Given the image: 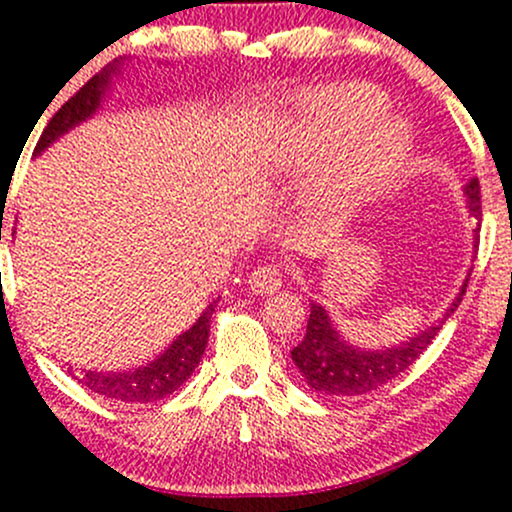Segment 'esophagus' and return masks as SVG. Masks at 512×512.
<instances>
[{"label": "esophagus", "instance_id": "esophagus-1", "mask_svg": "<svg viewBox=\"0 0 512 512\" xmlns=\"http://www.w3.org/2000/svg\"><path fill=\"white\" fill-rule=\"evenodd\" d=\"M247 287L255 294H274L282 287V272L274 265H260L247 277Z\"/></svg>", "mask_w": 512, "mask_h": 512}]
</instances>
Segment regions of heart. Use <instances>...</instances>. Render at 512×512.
Wrapping results in <instances>:
<instances>
[{
	"mask_svg": "<svg viewBox=\"0 0 512 512\" xmlns=\"http://www.w3.org/2000/svg\"><path fill=\"white\" fill-rule=\"evenodd\" d=\"M387 100L365 83H336L299 95L294 115L274 132V159L294 169L321 167L316 191L348 213L397 176L412 147L410 127L383 117Z\"/></svg>",
	"mask_w": 512,
	"mask_h": 512,
	"instance_id": "obj_1",
	"label": "heart"
}]
</instances>
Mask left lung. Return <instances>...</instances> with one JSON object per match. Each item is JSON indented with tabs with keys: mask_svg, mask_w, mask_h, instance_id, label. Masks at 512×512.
Masks as SVG:
<instances>
[{
	"mask_svg": "<svg viewBox=\"0 0 512 512\" xmlns=\"http://www.w3.org/2000/svg\"><path fill=\"white\" fill-rule=\"evenodd\" d=\"M464 193L466 203H469V213L478 220V240V230H481V186H478V179H471L466 184ZM466 284H469V279H466L459 297L451 301V306L437 324L424 328L422 333H414L412 338L397 343V346L383 348V351H370V348H358L353 343H348L336 331V326L331 324L324 306L311 304L304 338H301L299 346L292 351L294 365L304 375L306 385L311 390L321 392V395L353 397L365 395L370 390H378V387L395 380L397 375L405 373L414 360L427 351L429 343L439 333V328L444 326V321L459 309L461 297L466 294Z\"/></svg>",
	"mask_w": 512,
	"mask_h": 512,
	"instance_id": "obj_1",
	"label": "left lung"
}]
</instances>
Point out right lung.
<instances>
[{
	"mask_svg": "<svg viewBox=\"0 0 512 512\" xmlns=\"http://www.w3.org/2000/svg\"><path fill=\"white\" fill-rule=\"evenodd\" d=\"M117 63H110L102 68L98 75L88 80L78 93L73 95L56 115L48 120L46 129L41 132L39 144H36L34 154H41L43 149L51 147L61 134L73 129L80 122L95 115L100 107V100L105 98L107 88H110V75H115ZM215 311V301L206 306L198 321L181 336L174 338L164 353L157 355L152 363L139 365L134 370H125V373H100V370H83L78 380L88 387L90 392L107 397V400H120L127 405H147V402L164 400L174 390L191 378L193 370L201 363L203 351L208 346V333H211V316Z\"/></svg>",
	"mask_w": 512,
	"mask_h": 512,
	"instance_id": "obj_1",
	"label": "right lung"
}]
</instances>
